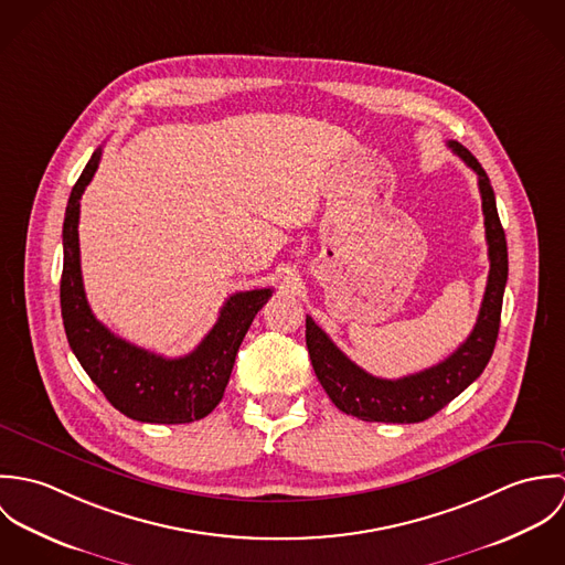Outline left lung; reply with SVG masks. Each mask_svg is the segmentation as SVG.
Masks as SVG:
<instances>
[{
  "instance_id": "1",
  "label": "left lung",
  "mask_w": 565,
  "mask_h": 565,
  "mask_svg": "<svg viewBox=\"0 0 565 565\" xmlns=\"http://www.w3.org/2000/svg\"><path fill=\"white\" fill-rule=\"evenodd\" d=\"M448 146L479 175V191L483 200L489 276L479 320L470 337L441 363L398 381H387L372 376L352 363L313 322V318L307 316V348L318 381L339 411L363 422L415 424L433 417L483 374L498 339L502 296L509 274L504 231L498 217L491 182L481 162L461 143L450 141Z\"/></svg>"
}]
</instances>
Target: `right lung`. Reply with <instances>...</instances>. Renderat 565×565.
Here are the masks:
<instances>
[{"instance_id":"obj_1","label":"right lung","mask_w":565,"mask_h":565,"mask_svg":"<svg viewBox=\"0 0 565 565\" xmlns=\"http://www.w3.org/2000/svg\"><path fill=\"white\" fill-rule=\"evenodd\" d=\"M102 148L82 169L72 189L63 224L61 311L67 341L84 372L102 390L106 401L137 422L189 424L206 417L224 396L235 356L256 313L271 298V289L233 294L215 326L200 345L178 359L143 350L95 320L81 271V198L97 171Z\"/></svg>"}]
</instances>
